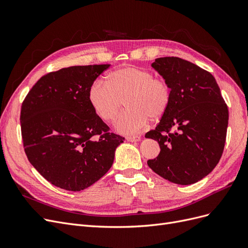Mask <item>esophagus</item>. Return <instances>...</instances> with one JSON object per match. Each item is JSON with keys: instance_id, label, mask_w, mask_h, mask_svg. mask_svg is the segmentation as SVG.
Returning a JSON list of instances; mask_svg holds the SVG:
<instances>
[{"instance_id": "34e87169", "label": "esophagus", "mask_w": 248, "mask_h": 248, "mask_svg": "<svg viewBox=\"0 0 248 248\" xmlns=\"http://www.w3.org/2000/svg\"><path fill=\"white\" fill-rule=\"evenodd\" d=\"M126 140L130 141V142H134V141H140V137H127Z\"/></svg>"}]
</instances>
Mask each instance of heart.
<instances>
[{
    "instance_id": "obj_1",
    "label": "heart",
    "mask_w": 248,
    "mask_h": 248,
    "mask_svg": "<svg viewBox=\"0 0 248 248\" xmlns=\"http://www.w3.org/2000/svg\"><path fill=\"white\" fill-rule=\"evenodd\" d=\"M128 108L116 122V129L125 134L138 133L149 119H160L169 108L170 91L161 78L137 66H126L109 73L108 80L96 79L88 92L95 114L106 122L116 119L122 99Z\"/></svg>"
}]
</instances>
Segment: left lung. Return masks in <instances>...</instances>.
I'll list each match as a JSON object with an SVG mask.
<instances>
[{"label": "left lung", "mask_w": 248, "mask_h": 248, "mask_svg": "<svg viewBox=\"0 0 248 248\" xmlns=\"http://www.w3.org/2000/svg\"><path fill=\"white\" fill-rule=\"evenodd\" d=\"M151 66L170 89V100L156 128L145 136L160 147L148 166L172 183L193 184L209 175L222 155L228 107L214 77L198 65L164 57Z\"/></svg>", "instance_id": "1"}]
</instances>
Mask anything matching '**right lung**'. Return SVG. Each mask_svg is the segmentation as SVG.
<instances>
[{"mask_svg": "<svg viewBox=\"0 0 248 248\" xmlns=\"http://www.w3.org/2000/svg\"><path fill=\"white\" fill-rule=\"evenodd\" d=\"M109 66H71L50 72L22 102L21 136L28 159L62 189L80 191L98 181L124 140L108 132L88 98L90 87Z\"/></svg>", "mask_w": 248, "mask_h": 248, "instance_id": "right-lung-1", "label": "right lung"}]
</instances>
